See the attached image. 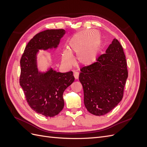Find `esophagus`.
Masks as SVG:
<instances>
[{"label":"esophagus","mask_w":147,"mask_h":147,"mask_svg":"<svg viewBox=\"0 0 147 147\" xmlns=\"http://www.w3.org/2000/svg\"><path fill=\"white\" fill-rule=\"evenodd\" d=\"M74 76L75 79H78L79 77V72H75L74 74Z\"/></svg>","instance_id":"obj_1"}]
</instances>
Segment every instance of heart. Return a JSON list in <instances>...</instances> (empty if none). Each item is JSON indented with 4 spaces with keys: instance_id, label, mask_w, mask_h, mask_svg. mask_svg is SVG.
<instances>
[{
    "instance_id": "obj_1",
    "label": "heart",
    "mask_w": 147,
    "mask_h": 147,
    "mask_svg": "<svg viewBox=\"0 0 147 147\" xmlns=\"http://www.w3.org/2000/svg\"><path fill=\"white\" fill-rule=\"evenodd\" d=\"M99 35V43L98 35ZM101 36L96 30H86L75 34L69 40L68 50L62 52V61L67 67L74 63V58L72 54L77 55L78 63L84 66H89L95 63L99 53ZM98 45L97 46L96 45Z\"/></svg>"
}]
</instances>
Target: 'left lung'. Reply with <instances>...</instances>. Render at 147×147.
<instances>
[{
  "instance_id": "8db88e82",
  "label": "left lung",
  "mask_w": 147,
  "mask_h": 147,
  "mask_svg": "<svg viewBox=\"0 0 147 147\" xmlns=\"http://www.w3.org/2000/svg\"><path fill=\"white\" fill-rule=\"evenodd\" d=\"M80 70L79 80L89 112L96 116L105 115L122 100L128 72L126 56L117 39H113L94 63Z\"/></svg>"
}]
</instances>
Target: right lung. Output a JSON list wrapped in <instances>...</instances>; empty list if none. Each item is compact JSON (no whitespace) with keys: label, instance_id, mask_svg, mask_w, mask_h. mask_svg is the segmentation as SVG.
I'll use <instances>...</instances> for the list:
<instances>
[{"label":"right lung","instance_id":"add662e5","mask_svg":"<svg viewBox=\"0 0 147 147\" xmlns=\"http://www.w3.org/2000/svg\"><path fill=\"white\" fill-rule=\"evenodd\" d=\"M65 34L64 29H48L36 34L26 45L20 60V84L28 104L35 112L47 117H55L63 109V93L75 78L72 71L61 73L51 69L45 74L38 71V50L56 48Z\"/></svg>","mask_w":147,"mask_h":147}]
</instances>
